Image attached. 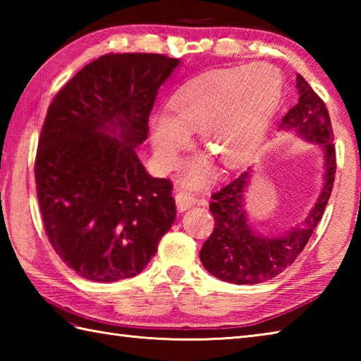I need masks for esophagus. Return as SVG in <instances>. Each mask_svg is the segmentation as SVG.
Segmentation results:
<instances>
[{
    "mask_svg": "<svg viewBox=\"0 0 361 361\" xmlns=\"http://www.w3.org/2000/svg\"><path fill=\"white\" fill-rule=\"evenodd\" d=\"M175 202H176V206H178L180 211H186L189 208H192V206L197 203V198L188 192H176Z\"/></svg>",
    "mask_w": 361,
    "mask_h": 361,
    "instance_id": "obj_1",
    "label": "esophagus"
}]
</instances>
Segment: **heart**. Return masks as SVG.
Wrapping results in <instances>:
<instances>
[{"instance_id":"1","label":"heart","mask_w":361,"mask_h":361,"mask_svg":"<svg viewBox=\"0 0 361 361\" xmlns=\"http://www.w3.org/2000/svg\"><path fill=\"white\" fill-rule=\"evenodd\" d=\"M281 94V74L268 63L198 75L171 97V114L159 113L150 121L157 163L166 171L176 167L189 145V133L198 132L202 147L221 166L243 164L262 142ZM204 176V167L194 161L183 183L198 186Z\"/></svg>"}]
</instances>
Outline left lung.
Returning <instances> with one entry per match:
<instances>
[{
  "label": "left lung",
  "mask_w": 361,
  "mask_h": 361,
  "mask_svg": "<svg viewBox=\"0 0 361 361\" xmlns=\"http://www.w3.org/2000/svg\"><path fill=\"white\" fill-rule=\"evenodd\" d=\"M296 88L298 104L282 118L279 130L293 132L323 150V189L315 206L301 224L274 235L255 231L245 209V192L250 186L251 167L212 194L209 209L216 225L209 239L203 243L200 260L206 270L217 279L250 286L274 278L293 264L323 217L334 188L336 169L332 124L326 104L301 74L296 78Z\"/></svg>",
  "instance_id": "1"
}]
</instances>
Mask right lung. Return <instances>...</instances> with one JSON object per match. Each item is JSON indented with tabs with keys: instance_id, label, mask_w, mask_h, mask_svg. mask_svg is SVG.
Returning <instances> with one entry per match:
<instances>
[{
	"instance_id": "right-lung-1",
	"label": "right lung",
	"mask_w": 361,
	"mask_h": 361,
	"mask_svg": "<svg viewBox=\"0 0 361 361\" xmlns=\"http://www.w3.org/2000/svg\"><path fill=\"white\" fill-rule=\"evenodd\" d=\"M178 59L106 54L83 66L48 109L35 157L43 225L79 276L114 282L141 273L176 217L172 183L137 158L159 87Z\"/></svg>"
}]
</instances>
